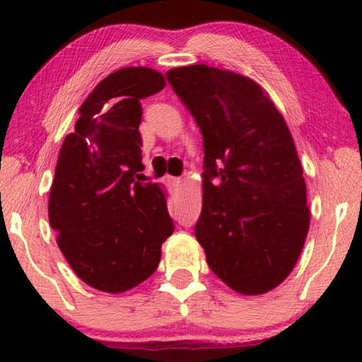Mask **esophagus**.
I'll return each mask as SVG.
<instances>
[{
	"instance_id": "esophagus-1",
	"label": "esophagus",
	"mask_w": 362,
	"mask_h": 362,
	"mask_svg": "<svg viewBox=\"0 0 362 362\" xmlns=\"http://www.w3.org/2000/svg\"><path fill=\"white\" fill-rule=\"evenodd\" d=\"M168 182L170 183V185H173L174 188H177L182 183V180H180V177H170V175H168Z\"/></svg>"
}]
</instances>
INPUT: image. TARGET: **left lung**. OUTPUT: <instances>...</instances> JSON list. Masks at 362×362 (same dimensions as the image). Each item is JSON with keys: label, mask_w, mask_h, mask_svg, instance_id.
Returning a JSON list of instances; mask_svg holds the SVG:
<instances>
[{"label": "left lung", "mask_w": 362, "mask_h": 362, "mask_svg": "<svg viewBox=\"0 0 362 362\" xmlns=\"http://www.w3.org/2000/svg\"><path fill=\"white\" fill-rule=\"evenodd\" d=\"M203 134L196 240L233 291L257 296L289 276L310 228L303 169L283 115L250 78L214 66L166 73Z\"/></svg>", "instance_id": "obj_1"}]
</instances>
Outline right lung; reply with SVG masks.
Here are the masks:
<instances>
[{
    "label": "right lung",
    "instance_id": "right-lung-1",
    "mask_svg": "<svg viewBox=\"0 0 362 362\" xmlns=\"http://www.w3.org/2000/svg\"><path fill=\"white\" fill-rule=\"evenodd\" d=\"M164 86L146 66L108 75L79 107L59 153L49 223L73 272L97 291L119 293L150 278L174 231L163 189L139 182L140 100Z\"/></svg>",
    "mask_w": 362,
    "mask_h": 362
}]
</instances>
